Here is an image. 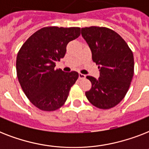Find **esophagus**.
<instances>
[{
    "label": "esophagus",
    "mask_w": 149,
    "mask_h": 149,
    "mask_svg": "<svg viewBox=\"0 0 149 149\" xmlns=\"http://www.w3.org/2000/svg\"><path fill=\"white\" fill-rule=\"evenodd\" d=\"M86 78V76L84 74H82V73H79V79H84Z\"/></svg>",
    "instance_id": "34e87169"
}]
</instances>
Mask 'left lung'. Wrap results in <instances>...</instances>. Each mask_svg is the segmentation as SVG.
<instances>
[{"instance_id": "1", "label": "left lung", "mask_w": 149, "mask_h": 149, "mask_svg": "<svg viewBox=\"0 0 149 149\" xmlns=\"http://www.w3.org/2000/svg\"><path fill=\"white\" fill-rule=\"evenodd\" d=\"M82 36L92 52V59L98 65L100 77H86L92 87L86 98L100 109L112 108L126 95L134 75L133 52L121 36L105 27L81 29Z\"/></svg>"}]
</instances>
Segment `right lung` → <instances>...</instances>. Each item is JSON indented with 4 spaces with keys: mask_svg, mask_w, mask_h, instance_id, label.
<instances>
[{
    "mask_svg": "<svg viewBox=\"0 0 149 149\" xmlns=\"http://www.w3.org/2000/svg\"><path fill=\"white\" fill-rule=\"evenodd\" d=\"M80 35V28L45 27L22 45L16 59L17 77L31 104L43 111L60 108L67 100L78 72L56 70V63L65 56L66 45Z\"/></svg>",
    "mask_w": 149,
    "mask_h": 149,
    "instance_id": "1",
    "label": "right lung"
}]
</instances>
